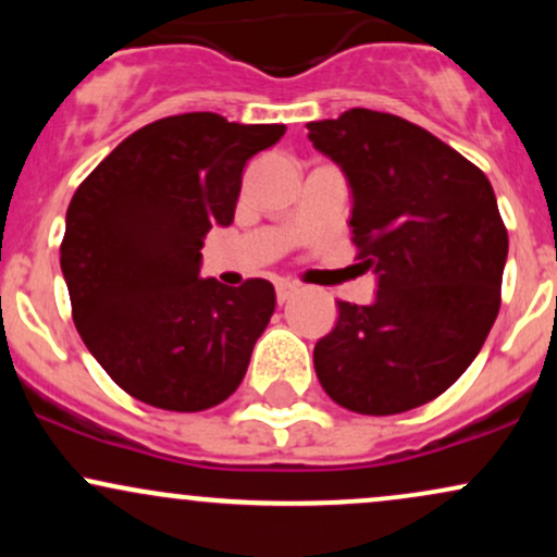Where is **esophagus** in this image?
<instances>
[{"label": "esophagus", "mask_w": 557, "mask_h": 557, "mask_svg": "<svg viewBox=\"0 0 557 557\" xmlns=\"http://www.w3.org/2000/svg\"><path fill=\"white\" fill-rule=\"evenodd\" d=\"M274 293H277V304H285V300H290L293 296H296L298 285H293V283H277V285H274Z\"/></svg>", "instance_id": "esophagus-1"}]
</instances>
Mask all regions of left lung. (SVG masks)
<instances>
[{
  "instance_id": "obj_1",
  "label": "left lung",
  "mask_w": 557,
  "mask_h": 557,
  "mask_svg": "<svg viewBox=\"0 0 557 557\" xmlns=\"http://www.w3.org/2000/svg\"><path fill=\"white\" fill-rule=\"evenodd\" d=\"M354 194V246L376 272L369 306L337 300L314 369L337 406L367 417L443 395L476 359L500 311L508 230L482 170L424 127L356 110L309 123Z\"/></svg>"
}]
</instances>
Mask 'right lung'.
<instances>
[{
    "label": "right lung",
    "mask_w": 557,
    "mask_h": 557,
    "mask_svg": "<svg viewBox=\"0 0 557 557\" xmlns=\"http://www.w3.org/2000/svg\"><path fill=\"white\" fill-rule=\"evenodd\" d=\"M283 133L214 112L162 117L75 190L60 246L73 322L133 398L194 413L238 389L274 314V287L201 280V246L212 225L233 222L248 159Z\"/></svg>",
    "instance_id": "right-lung-1"
}]
</instances>
